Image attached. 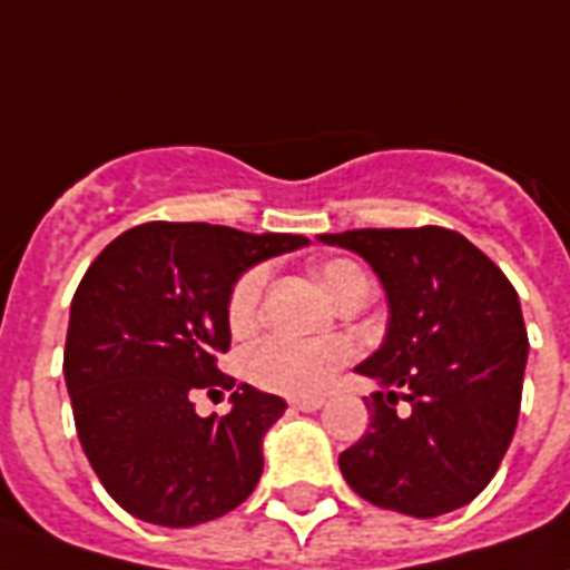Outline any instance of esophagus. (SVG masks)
I'll return each mask as SVG.
<instances>
[{"label": "esophagus", "instance_id": "34e87169", "mask_svg": "<svg viewBox=\"0 0 570 570\" xmlns=\"http://www.w3.org/2000/svg\"><path fill=\"white\" fill-rule=\"evenodd\" d=\"M291 407L303 410V413H315V410L324 407V399H294L291 401Z\"/></svg>", "mask_w": 570, "mask_h": 570}]
</instances>
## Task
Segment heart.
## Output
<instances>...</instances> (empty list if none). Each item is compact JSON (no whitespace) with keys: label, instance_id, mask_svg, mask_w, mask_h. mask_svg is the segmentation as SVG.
Returning a JSON list of instances; mask_svg holds the SVG:
<instances>
[{"label":"heart","instance_id":"heart-1","mask_svg":"<svg viewBox=\"0 0 570 570\" xmlns=\"http://www.w3.org/2000/svg\"><path fill=\"white\" fill-rule=\"evenodd\" d=\"M317 276H321V285H324V291L335 303L356 288H372V282H368L363 267L351 262V258H333V262H326L317 271ZM264 285H267V267H249L232 285L225 315H228V326L235 333H246L258 321ZM351 356H354V351L342 338L299 342V338H288V335H271V338H262L258 345L246 351L244 372L262 390L294 395V399H306V395H317V392L324 390L330 377Z\"/></svg>","mask_w":570,"mask_h":570}]
</instances>
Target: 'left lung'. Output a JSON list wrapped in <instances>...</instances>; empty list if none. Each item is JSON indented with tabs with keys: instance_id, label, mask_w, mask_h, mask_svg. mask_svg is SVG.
<instances>
[{
	"instance_id": "left-lung-1",
	"label": "left lung",
	"mask_w": 570,
	"mask_h": 570,
	"mask_svg": "<svg viewBox=\"0 0 570 570\" xmlns=\"http://www.w3.org/2000/svg\"><path fill=\"white\" fill-rule=\"evenodd\" d=\"M354 249L390 299L386 342L356 372L381 381L372 428L338 454L345 482L377 509L436 518L475 500L518 428L529 338L518 291L452 228L321 235Z\"/></svg>"
}]
</instances>
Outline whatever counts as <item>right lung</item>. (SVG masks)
<instances>
[{"mask_svg": "<svg viewBox=\"0 0 570 570\" xmlns=\"http://www.w3.org/2000/svg\"><path fill=\"white\" fill-rule=\"evenodd\" d=\"M303 235L145 223L118 235L79 282L65 383L88 464L106 493L157 527H198L237 509L262 479V436L279 395L219 372L232 345L228 291ZM233 392L225 417H198V391Z\"/></svg>", "mask_w": 570, "mask_h": 570, "instance_id": "obj_1", "label": "right lung"}]
</instances>
